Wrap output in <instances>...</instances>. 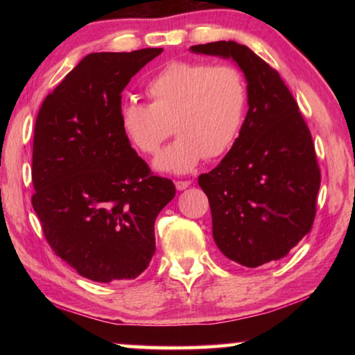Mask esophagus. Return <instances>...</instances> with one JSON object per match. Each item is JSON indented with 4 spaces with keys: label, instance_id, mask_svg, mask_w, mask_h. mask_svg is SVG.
I'll use <instances>...</instances> for the list:
<instances>
[{
    "label": "esophagus",
    "instance_id": "obj_1",
    "mask_svg": "<svg viewBox=\"0 0 355 355\" xmlns=\"http://www.w3.org/2000/svg\"><path fill=\"white\" fill-rule=\"evenodd\" d=\"M175 186L178 191H184L188 186H191V180H178V182H175Z\"/></svg>",
    "mask_w": 355,
    "mask_h": 355
}]
</instances>
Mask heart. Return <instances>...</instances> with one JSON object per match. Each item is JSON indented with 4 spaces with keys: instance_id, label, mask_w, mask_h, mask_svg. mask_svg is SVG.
I'll use <instances>...</instances> for the list:
<instances>
[{
    "instance_id": "1",
    "label": "heart",
    "mask_w": 355,
    "mask_h": 355,
    "mask_svg": "<svg viewBox=\"0 0 355 355\" xmlns=\"http://www.w3.org/2000/svg\"><path fill=\"white\" fill-rule=\"evenodd\" d=\"M152 103L120 106V128L146 155H156L173 131L178 137L155 161L158 171L184 173L205 158L227 153L241 133L249 84L235 65L172 61L146 84Z\"/></svg>"
}]
</instances>
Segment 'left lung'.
<instances>
[{
    "label": "left lung",
    "mask_w": 355,
    "mask_h": 355,
    "mask_svg": "<svg viewBox=\"0 0 355 355\" xmlns=\"http://www.w3.org/2000/svg\"><path fill=\"white\" fill-rule=\"evenodd\" d=\"M191 51L233 59L249 84L241 133L224 159L199 177L214 243L245 268L280 260L311 230L316 214L321 172L310 130L277 70L249 46L220 40Z\"/></svg>",
    "instance_id": "8db88e82"
}]
</instances>
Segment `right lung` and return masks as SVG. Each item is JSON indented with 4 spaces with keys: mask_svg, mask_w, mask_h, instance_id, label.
<instances>
[{
    "mask_svg": "<svg viewBox=\"0 0 355 355\" xmlns=\"http://www.w3.org/2000/svg\"><path fill=\"white\" fill-rule=\"evenodd\" d=\"M163 48L91 53L35 119L33 208L48 244L94 282L131 280L155 254V219L175 197L120 128L122 91Z\"/></svg>",
    "mask_w": 355,
    "mask_h": 355,
    "instance_id": "obj_1",
    "label": "right lung"
}]
</instances>
